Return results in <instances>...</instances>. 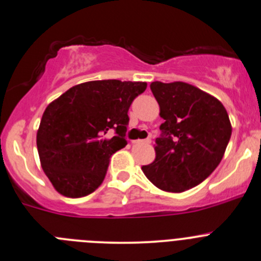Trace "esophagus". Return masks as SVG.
<instances>
[{
  "instance_id": "obj_1",
  "label": "esophagus",
  "mask_w": 261,
  "mask_h": 261,
  "mask_svg": "<svg viewBox=\"0 0 261 261\" xmlns=\"http://www.w3.org/2000/svg\"><path fill=\"white\" fill-rule=\"evenodd\" d=\"M133 143H136V144H150L152 141L150 139H138V141H133Z\"/></svg>"
}]
</instances>
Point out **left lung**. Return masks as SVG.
Instances as JSON below:
<instances>
[{
	"label": "left lung",
	"mask_w": 261,
	"mask_h": 261,
	"mask_svg": "<svg viewBox=\"0 0 261 261\" xmlns=\"http://www.w3.org/2000/svg\"><path fill=\"white\" fill-rule=\"evenodd\" d=\"M150 89L164 119L155 139V159L143 165L159 189L181 193L214 172L230 141L231 124L220 100L184 82H152Z\"/></svg>",
	"instance_id": "obj_1"
}]
</instances>
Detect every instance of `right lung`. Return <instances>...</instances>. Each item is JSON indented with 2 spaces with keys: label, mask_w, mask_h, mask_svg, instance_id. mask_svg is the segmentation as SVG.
Returning a JSON list of instances; mask_svg holds the SVG:
<instances>
[{
  "label": "right lung",
  "mask_w": 261,
  "mask_h": 261,
  "mask_svg": "<svg viewBox=\"0 0 261 261\" xmlns=\"http://www.w3.org/2000/svg\"><path fill=\"white\" fill-rule=\"evenodd\" d=\"M145 82L81 83L47 106L37 132L42 169L60 194L81 198L102 184L109 158L127 145L128 109ZM109 130L116 136L103 139Z\"/></svg>",
  "instance_id": "obj_1"
}]
</instances>
